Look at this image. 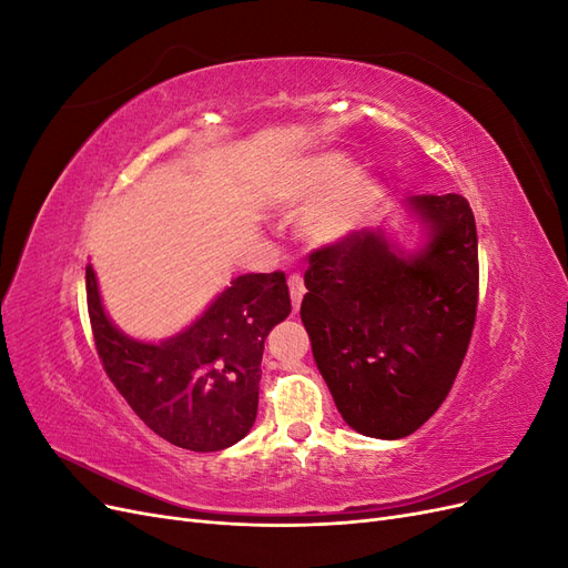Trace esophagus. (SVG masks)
Instances as JSON below:
<instances>
[{
    "instance_id": "esophagus-1",
    "label": "esophagus",
    "mask_w": 568,
    "mask_h": 568,
    "mask_svg": "<svg viewBox=\"0 0 568 568\" xmlns=\"http://www.w3.org/2000/svg\"><path fill=\"white\" fill-rule=\"evenodd\" d=\"M288 291H291V303H294V313L301 307V301L305 296V284L301 274H291L288 277Z\"/></svg>"
}]
</instances>
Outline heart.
I'll return each mask as SVG.
<instances>
[{
	"instance_id": "obj_1",
	"label": "heart",
	"mask_w": 568,
	"mask_h": 568,
	"mask_svg": "<svg viewBox=\"0 0 568 568\" xmlns=\"http://www.w3.org/2000/svg\"><path fill=\"white\" fill-rule=\"evenodd\" d=\"M320 205L305 215L303 234L313 244H336L353 234L376 201V182L367 173H353V161L341 151L320 153L307 159L284 192V203L303 209L324 196Z\"/></svg>"
}]
</instances>
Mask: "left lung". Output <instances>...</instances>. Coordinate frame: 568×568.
<instances>
[{
  "label": "left lung",
  "mask_w": 568,
  "mask_h": 568,
  "mask_svg": "<svg viewBox=\"0 0 568 568\" xmlns=\"http://www.w3.org/2000/svg\"><path fill=\"white\" fill-rule=\"evenodd\" d=\"M426 246L405 253L384 230L353 232L311 253L301 320L322 379L351 428L395 440L448 398L478 303V239L469 201H405Z\"/></svg>",
  "instance_id": "1"
}]
</instances>
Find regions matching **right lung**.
Segmentation results:
<instances>
[{
  "label": "right lung",
  "mask_w": 568,
  "mask_h": 568,
  "mask_svg": "<svg viewBox=\"0 0 568 568\" xmlns=\"http://www.w3.org/2000/svg\"><path fill=\"white\" fill-rule=\"evenodd\" d=\"M84 282L101 365L153 434L184 450L217 453L251 432L265 338L291 313L284 272L242 274L161 343L130 338L109 320L92 265Z\"/></svg>",
  "instance_id": "right-lung-1"
}]
</instances>
